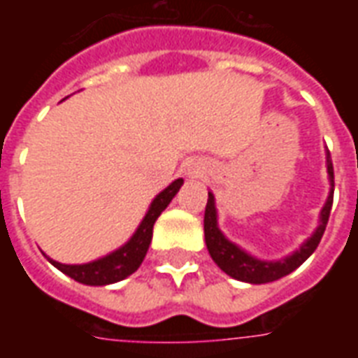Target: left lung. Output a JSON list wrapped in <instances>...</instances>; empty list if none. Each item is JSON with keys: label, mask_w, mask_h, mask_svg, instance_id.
I'll return each mask as SVG.
<instances>
[{"label": "left lung", "mask_w": 358, "mask_h": 358, "mask_svg": "<svg viewBox=\"0 0 358 358\" xmlns=\"http://www.w3.org/2000/svg\"><path fill=\"white\" fill-rule=\"evenodd\" d=\"M328 174H330L331 192L328 201L324 205L322 213H320V226L301 245L299 251H295L293 255H289L284 261H276V263L259 261L255 257L248 255L245 251H241L240 248H236L232 241L226 240L217 226L215 197H213V194H209L207 207H205V218H203V228H205V243H207V249H209L213 261L224 270L228 276L241 280V282H249V284H268V282L287 276L289 272L301 266L318 248V243H320L324 236V230H326V224H328V218H330L331 203H334V164H331L330 151H328Z\"/></svg>", "instance_id": "8db88e82"}]
</instances>
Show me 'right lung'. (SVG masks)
Listing matches in <instances>:
<instances>
[{
    "instance_id": "1",
    "label": "right lung",
    "mask_w": 358,
    "mask_h": 358,
    "mask_svg": "<svg viewBox=\"0 0 358 358\" xmlns=\"http://www.w3.org/2000/svg\"><path fill=\"white\" fill-rule=\"evenodd\" d=\"M182 184H184L182 178L174 180L171 186L157 195L145 218L141 220L140 228L132 236V240L120 249H117L115 253L88 264H61L57 261H51V259L50 263L61 272H65L66 276H71L76 282L86 285H107L124 280L126 276H130L132 272L140 268L141 261L145 259V253H148L151 238H153V224H155L159 215L166 209V205L172 201V197L178 194Z\"/></svg>"
}]
</instances>
